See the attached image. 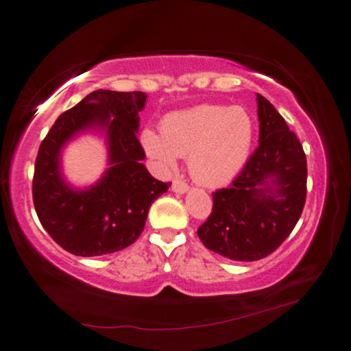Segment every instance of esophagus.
<instances>
[{
  "mask_svg": "<svg viewBox=\"0 0 351 351\" xmlns=\"http://www.w3.org/2000/svg\"><path fill=\"white\" fill-rule=\"evenodd\" d=\"M171 188H172V191L177 193V194H185L188 191V185L180 179H176L174 182H172Z\"/></svg>",
  "mask_w": 351,
  "mask_h": 351,
  "instance_id": "1",
  "label": "esophagus"
}]
</instances>
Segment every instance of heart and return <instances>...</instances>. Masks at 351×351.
<instances>
[{"label":"heart","instance_id":"b5f03b06","mask_svg":"<svg viewBox=\"0 0 351 351\" xmlns=\"http://www.w3.org/2000/svg\"><path fill=\"white\" fill-rule=\"evenodd\" d=\"M160 134L141 132L146 154L162 168L188 157L193 179L221 186L243 169L254 143V123L244 108L202 104L166 114Z\"/></svg>","mask_w":351,"mask_h":351}]
</instances>
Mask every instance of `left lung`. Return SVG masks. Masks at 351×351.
Instances as JSON below:
<instances>
[{
	"instance_id": "8db88e82",
	"label": "left lung",
	"mask_w": 351,
	"mask_h": 351,
	"mask_svg": "<svg viewBox=\"0 0 351 351\" xmlns=\"http://www.w3.org/2000/svg\"><path fill=\"white\" fill-rule=\"evenodd\" d=\"M260 146L228 188L213 193V210L197 234L206 249L234 261L271 255L294 230L306 200V155L285 118L256 93Z\"/></svg>"
}]
</instances>
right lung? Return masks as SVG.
<instances>
[{
    "mask_svg": "<svg viewBox=\"0 0 351 351\" xmlns=\"http://www.w3.org/2000/svg\"><path fill=\"white\" fill-rule=\"evenodd\" d=\"M146 102L143 91L96 90L56 119L38 147L32 199L43 228L77 256L123 250L140 237L152 202L168 191L149 174L136 138ZM106 130L111 168L96 186L73 190L60 172V151L79 131Z\"/></svg>",
    "mask_w": 351,
    "mask_h": 351,
    "instance_id": "obj_1",
    "label": "right lung"
}]
</instances>
